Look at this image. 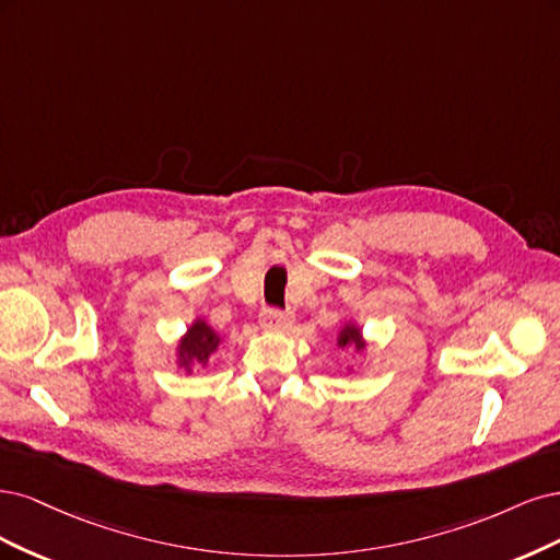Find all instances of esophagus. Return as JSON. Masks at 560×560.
I'll return each mask as SVG.
<instances>
[{
  "label": "esophagus",
  "mask_w": 560,
  "mask_h": 560,
  "mask_svg": "<svg viewBox=\"0 0 560 560\" xmlns=\"http://www.w3.org/2000/svg\"><path fill=\"white\" fill-rule=\"evenodd\" d=\"M260 323H262V328L281 330V328L291 326V323H293V314H291V312H281V310H262Z\"/></svg>",
  "instance_id": "34e87169"
}]
</instances>
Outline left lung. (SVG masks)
I'll return each mask as SVG.
<instances>
[{"label": "left lung", "mask_w": 560, "mask_h": 560, "mask_svg": "<svg viewBox=\"0 0 560 560\" xmlns=\"http://www.w3.org/2000/svg\"><path fill=\"white\" fill-rule=\"evenodd\" d=\"M337 347L339 349H355V351H363L365 349V339H363V332H360L358 326H353V323H345V328L339 330L337 335Z\"/></svg>", "instance_id": "obj_1"}]
</instances>
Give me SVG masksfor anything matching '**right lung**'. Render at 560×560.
I'll use <instances>...</instances> for the list:
<instances>
[{
    "label": "right lung",
    "mask_w": 560,
    "mask_h": 560,
    "mask_svg": "<svg viewBox=\"0 0 560 560\" xmlns=\"http://www.w3.org/2000/svg\"><path fill=\"white\" fill-rule=\"evenodd\" d=\"M219 345H221V335L211 326H207V320L197 318L186 330L182 341H178L176 363L186 372H190L195 365H207L211 353L219 351Z\"/></svg>",
    "instance_id": "obj_1"
}]
</instances>
